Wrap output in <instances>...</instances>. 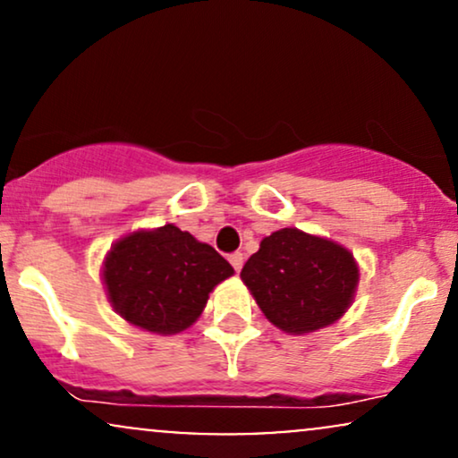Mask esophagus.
Segmentation results:
<instances>
[{
	"label": "esophagus",
	"instance_id": "obj_1",
	"mask_svg": "<svg viewBox=\"0 0 458 458\" xmlns=\"http://www.w3.org/2000/svg\"><path fill=\"white\" fill-rule=\"evenodd\" d=\"M243 254L241 251H234V254H230V265L234 267V271H241V267H243Z\"/></svg>",
	"mask_w": 458,
	"mask_h": 458
}]
</instances>
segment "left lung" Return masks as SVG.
Masks as SVG:
<instances>
[{
  "label": "left lung",
  "instance_id": "1",
  "mask_svg": "<svg viewBox=\"0 0 458 458\" xmlns=\"http://www.w3.org/2000/svg\"><path fill=\"white\" fill-rule=\"evenodd\" d=\"M241 280L269 323L303 335L344 317L355 299L360 267L335 241L282 228L260 241Z\"/></svg>",
  "mask_w": 458,
  "mask_h": 458
}]
</instances>
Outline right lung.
<instances>
[{
    "instance_id": "right-lung-1",
    "label": "right lung",
    "mask_w": 458,
    "mask_h": 458,
    "mask_svg": "<svg viewBox=\"0 0 458 458\" xmlns=\"http://www.w3.org/2000/svg\"><path fill=\"white\" fill-rule=\"evenodd\" d=\"M208 243L165 224L135 230L112 245L101 267L109 303L150 334H181L199 318L213 288L233 276Z\"/></svg>"
}]
</instances>
